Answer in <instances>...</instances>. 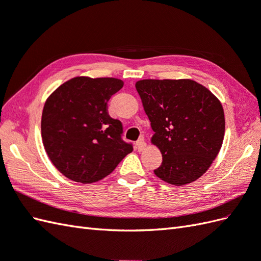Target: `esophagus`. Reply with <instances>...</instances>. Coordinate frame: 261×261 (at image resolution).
Wrapping results in <instances>:
<instances>
[{
	"mask_svg": "<svg viewBox=\"0 0 261 261\" xmlns=\"http://www.w3.org/2000/svg\"><path fill=\"white\" fill-rule=\"evenodd\" d=\"M136 145H137V149H138L139 152H141V151H143L145 149V147H147V143L144 142L143 139H140V140L137 141Z\"/></svg>",
	"mask_w": 261,
	"mask_h": 261,
	"instance_id": "obj_1",
	"label": "esophagus"
}]
</instances>
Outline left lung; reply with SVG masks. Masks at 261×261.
Wrapping results in <instances>:
<instances>
[{
    "instance_id": "obj_1",
    "label": "left lung",
    "mask_w": 261,
    "mask_h": 261,
    "mask_svg": "<svg viewBox=\"0 0 261 261\" xmlns=\"http://www.w3.org/2000/svg\"><path fill=\"white\" fill-rule=\"evenodd\" d=\"M153 136L161 166L154 174L167 184L193 182L210 168L225 137V113L219 99L190 79L136 83Z\"/></svg>"
}]
</instances>
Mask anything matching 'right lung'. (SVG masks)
I'll list each match as a JSON object with an SVG mask.
<instances>
[{
    "mask_svg": "<svg viewBox=\"0 0 261 261\" xmlns=\"http://www.w3.org/2000/svg\"><path fill=\"white\" fill-rule=\"evenodd\" d=\"M123 84L116 77L75 76L48 95L42 111V141L66 178L96 182L132 152V145L121 139L122 123L108 112V101Z\"/></svg>",
    "mask_w": 261,
    "mask_h": 261,
    "instance_id": "obj_1",
    "label": "right lung"
}]
</instances>
